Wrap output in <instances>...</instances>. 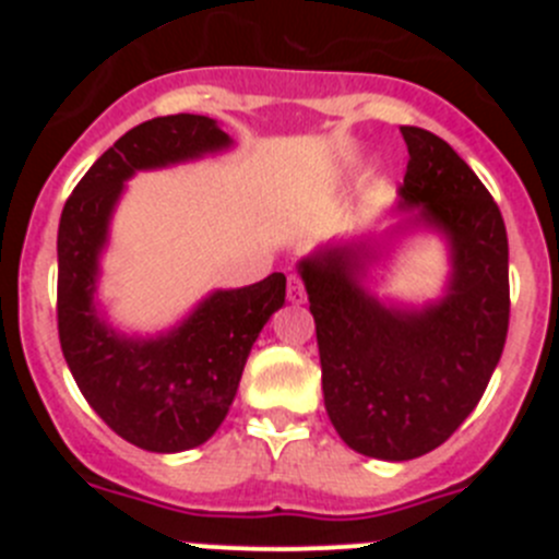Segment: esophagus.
Segmentation results:
<instances>
[{
    "label": "esophagus",
    "instance_id": "34e87169",
    "mask_svg": "<svg viewBox=\"0 0 559 559\" xmlns=\"http://www.w3.org/2000/svg\"><path fill=\"white\" fill-rule=\"evenodd\" d=\"M288 299L294 305H299V302H305V299H308V290H305L302 280H299L296 274L288 276Z\"/></svg>",
    "mask_w": 559,
    "mask_h": 559
}]
</instances>
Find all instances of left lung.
Here are the masks:
<instances>
[{
	"mask_svg": "<svg viewBox=\"0 0 559 559\" xmlns=\"http://www.w3.org/2000/svg\"><path fill=\"white\" fill-rule=\"evenodd\" d=\"M400 133L408 145L400 195L451 237V294L423 313H400L358 288L355 251L302 263L330 423L353 451L389 462L423 456L462 426L510 330L501 210L445 140L414 126Z\"/></svg>",
	"mask_w": 559,
	"mask_h": 559,
	"instance_id": "8db88e82",
	"label": "left lung"
}]
</instances>
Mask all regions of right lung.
<instances>
[{"label":"right lung","instance_id":"1","mask_svg":"<svg viewBox=\"0 0 559 559\" xmlns=\"http://www.w3.org/2000/svg\"><path fill=\"white\" fill-rule=\"evenodd\" d=\"M229 145L210 117L170 114L114 142L67 199L58 224V338L78 389L126 442L153 453L204 445L235 400L251 344L285 302V274L218 290L156 341L117 338L92 308L97 251L122 181L133 170Z\"/></svg>","mask_w":559,"mask_h":559}]
</instances>
